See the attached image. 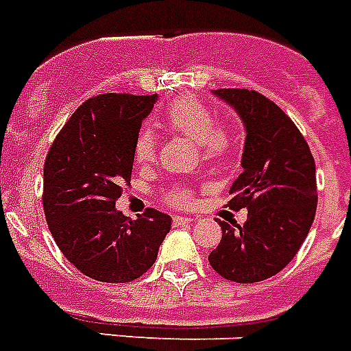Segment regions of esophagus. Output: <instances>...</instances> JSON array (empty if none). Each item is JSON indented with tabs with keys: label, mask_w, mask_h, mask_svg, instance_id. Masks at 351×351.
<instances>
[{
	"label": "esophagus",
	"mask_w": 351,
	"mask_h": 351,
	"mask_svg": "<svg viewBox=\"0 0 351 351\" xmlns=\"http://www.w3.org/2000/svg\"><path fill=\"white\" fill-rule=\"evenodd\" d=\"M196 217H191V216H175L173 221H175V225H182V223H193Z\"/></svg>",
	"instance_id": "34e87169"
}]
</instances>
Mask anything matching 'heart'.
<instances>
[{"label":"heart","mask_w":351,"mask_h":351,"mask_svg":"<svg viewBox=\"0 0 351 351\" xmlns=\"http://www.w3.org/2000/svg\"><path fill=\"white\" fill-rule=\"evenodd\" d=\"M162 126L169 134L182 135L196 144L205 162L221 160L232 146L230 126L214 119L210 108L193 96L171 103L169 108L164 112ZM134 157L141 166L152 164L157 157V141L149 130H141L135 137ZM167 199L173 205H187L189 193L185 189H175L171 191Z\"/></svg>","instance_id":"obj_1"}]
</instances>
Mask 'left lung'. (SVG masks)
Here are the masks:
<instances>
[{
    "label": "left lung",
    "instance_id": "left-lung-1",
    "mask_svg": "<svg viewBox=\"0 0 351 351\" xmlns=\"http://www.w3.org/2000/svg\"><path fill=\"white\" fill-rule=\"evenodd\" d=\"M244 125L243 173L230 187L232 208H248L243 226L219 221L223 237L208 262L223 278L253 284L276 275L298 253L317 205L316 164L293 121L266 96L217 89Z\"/></svg>",
    "mask_w": 351,
    "mask_h": 351
}]
</instances>
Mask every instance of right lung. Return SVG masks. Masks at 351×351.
I'll use <instances>...</instances> for the list:
<instances>
[{
    "instance_id": "right-lung-1",
    "label": "right lung",
    "mask_w": 351,
    "mask_h": 351,
    "mask_svg": "<svg viewBox=\"0 0 351 351\" xmlns=\"http://www.w3.org/2000/svg\"><path fill=\"white\" fill-rule=\"evenodd\" d=\"M157 94H99L67 119L44 162L43 205L53 239L84 275L125 284L144 275L171 217L148 208L130 219L116 208L134 167V143Z\"/></svg>"
}]
</instances>
